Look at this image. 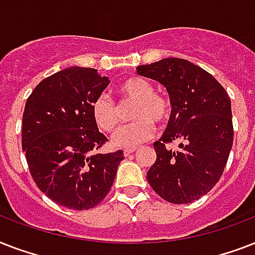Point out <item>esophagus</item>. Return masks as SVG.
I'll use <instances>...</instances> for the list:
<instances>
[{
	"instance_id": "1",
	"label": "esophagus",
	"mask_w": 255,
	"mask_h": 255,
	"mask_svg": "<svg viewBox=\"0 0 255 255\" xmlns=\"http://www.w3.org/2000/svg\"><path fill=\"white\" fill-rule=\"evenodd\" d=\"M135 152V148H126L123 151V155L124 156H128V155H131V153H133Z\"/></svg>"
}]
</instances>
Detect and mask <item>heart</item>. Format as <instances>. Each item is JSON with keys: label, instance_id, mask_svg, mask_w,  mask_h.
Segmentation results:
<instances>
[{"label": "heart", "instance_id": "1", "mask_svg": "<svg viewBox=\"0 0 255 255\" xmlns=\"http://www.w3.org/2000/svg\"><path fill=\"white\" fill-rule=\"evenodd\" d=\"M119 106L132 103L129 119L133 122L122 127L112 136L115 147L133 148L151 139L155 124H165L172 114V104L167 96L155 91L151 82L143 77H129L118 88ZM94 123L102 132L111 133L120 123V108L108 96H98L91 104Z\"/></svg>", "mask_w": 255, "mask_h": 255}]
</instances>
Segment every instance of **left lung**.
Listing matches in <instances>:
<instances>
[{
	"label": "left lung",
	"mask_w": 255,
	"mask_h": 255,
	"mask_svg": "<svg viewBox=\"0 0 255 255\" xmlns=\"http://www.w3.org/2000/svg\"><path fill=\"white\" fill-rule=\"evenodd\" d=\"M169 94L172 114L153 143L156 161L147 173L152 189L172 204H189L213 188L224 173L233 145L232 104L213 75L180 58L136 67ZM179 141V149L167 144Z\"/></svg>",
	"instance_id": "left-lung-1"
}]
</instances>
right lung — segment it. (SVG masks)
I'll return each mask as SVG.
<instances>
[{"instance_id":"right-lung-1","label":"right lung","mask_w":255,"mask_h":255,"mask_svg":"<svg viewBox=\"0 0 255 255\" xmlns=\"http://www.w3.org/2000/svg\"><path fill=\"white\" fill-rule=\"evenodd\" d=\"M98 70L69 67L39 83L22 116V149L34 182L58 205L91 209L104 200L123 152L99 153L108 139L91 116L108 86Z\"/></svg>"}]
</instances>
